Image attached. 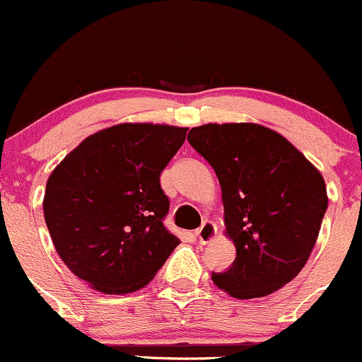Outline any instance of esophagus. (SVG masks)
<instances>
[{
  "instance_id": "34e87169",
  "label": "esophagus",
  "mask_w": 362,
  "mask_h": 362,
  "mask_svg": "<svg viewBox=\"0 0 362 362\" xmlns=\"http://www.w3.org/2000/svg\"><path fill=\"white\" fill-rule=\"evenodd\" d=\"M194 235H196V239L199 244H208V242L216 235V225L211 223V221H204V223L196 230Z\"/></svg>"
}]
</instances>
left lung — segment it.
Returning <instances> with one entry per match:
<instances>
[{
    "label": "left lung",
    "instance_id": "1",
    "mask_svg": "<svg viewBox=\"0 0 362 362\" xmlns=\"http://www.w3.org/2000/svg\"><path fill=\"white\" fill-rule=\"evenodd\" d=\"M189 144L213 166L221 185L232 266L211 273L237 299L273 293L299 275L328 208L323 177L275 130L256 123L194 127Z\"/></svg>",
    "mask_w": 362,
    "mask_h": 362
}]
</instances>
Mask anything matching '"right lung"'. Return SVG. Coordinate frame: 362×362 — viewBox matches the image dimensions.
<instances>
[{"label":"right lung","mask_w":362,"mask_h":362,"mask_svg":"<svg viewBox=\"0 0 362 362\" xmlns=\"http://www.w3.org/2000/svg\"><path fill=\"white\" fill-rule=\"evenodd\" d=\"M185 134L120 123L87 137L47 178L42 208L57 252L96 291H139L180 244L163 225L170 199L160 175Z\"/></svg>","instance_id":"add662e5"}]
</instances>
